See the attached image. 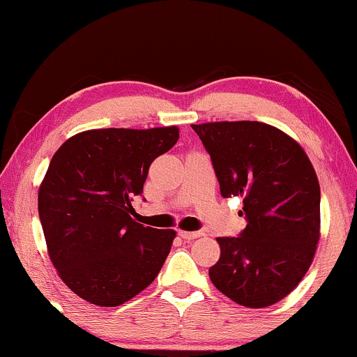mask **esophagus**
I'll use <instances>...</instances> for the list:
<instances>
[{
    "label": "esophagus",
    "mask_w": 357,
    "mask_h": 357,
    "mask_svg": "<svg viewBox=\"0 0 357 357\" xmlns=\"http://www.w3.org/2000/svg\"><path fill=\"white\" fill-rule=\"evenodd\" d=\"M178 236L183 238V241H193V238H198L203 236V232H188V231H178Z\"/></svg>",
    "instance_id": "34e87169"
}]
</instances>
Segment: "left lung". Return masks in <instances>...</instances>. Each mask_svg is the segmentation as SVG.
<instances>
[{"label": "left lung", "instance_id": "8db88e82", "mask_svg": "<svg viewBox=\"0 0 357 357\" xmlns=\"http://www.w3.org/2000/svg\"><path fill=\"white\" fill-rule=\"evenodd\" d=\"M211 155L224 198L242 197L247 226L218 237L213 284L237 304L261 309L299 284L320 238V185L304 149L260 121L192 125Z\"/></svg>", "mask_w": 357, "mask_h": 357}]
</instances>
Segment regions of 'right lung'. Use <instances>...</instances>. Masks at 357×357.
<instances>
[{
    "mask_svg": "<svg viewBox=\"0 0 357 357\" xmlns=\"http://www.w3.org/2000/svg\"><path fill=\"white\" fill-rule=\"evenodd\" d=\"M177 141V126L89 130L52 158L38 216L53 266L81 299L116 307L155 280L175 231L135 222L131 202L151 162Z\"/></svg>",
    "mask_w": 357,
    "mask_h": 357,
    "instance_id": "right-lung-1",
    "label": "right lung"
}]
</instances>
